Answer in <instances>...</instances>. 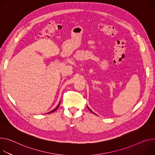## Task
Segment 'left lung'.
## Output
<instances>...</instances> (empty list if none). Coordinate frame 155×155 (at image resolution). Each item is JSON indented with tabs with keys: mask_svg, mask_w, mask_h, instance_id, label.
Here are the masks:
<instances>
[{
	"mask_svg": "<svg viewBox=\"0 0 155 155\" xmlns=\"http://www.w3.org/2000/svg\"><path fill=\"white\" fill-rule=\"evenodd\" d=\"M87 107H88V109H89V110H90L91 112H93V113H94V112H93V111H92V110H91V109H90L88 107V106H87Z\"/></svg>",
	"mask_w": 155,
	"mask_h": 155,
	"instance_id": "8db88e82",
	"label": "left lung"
}]
</instances>
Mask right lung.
Listing matches in <instances>:
<instances>
[{
    "mask_svg": "<svg viewBox=\"0 0 155 155\" xmlns=\"http://www.w3.org/2000/svg\"><path fill=\"white\" fill-rule=\"evenodd\" d=\"M60 103H61V101L59 102V104H58V106L57 107H55V108L54 109H53L52 110H51V111H50L49 112H48V114H50V113H51V112H54V111H55V110H57V109H58V108L59 107V105H60Z\"/></svg>",
    "mask_w": 155,
    "mask_h": 155,
    "instance_id": "obj_1",
    "label": "right lung"
}]
</instances>
